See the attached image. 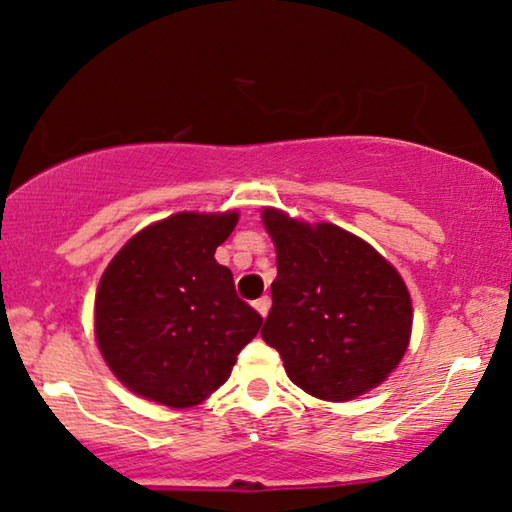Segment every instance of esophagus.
Returning a JSON list of instances; mask_svg holds the SVG:
<instances>
[{"instance_id":"1","label":"esophagus","mask_w":512,"mask_h":512,"mask_svg":"<svg viewBox=\"0 0 512 512\" xmlns=\"http://www.w3.org/2000/svg\"><path fill=\"white\" fill-rule=\"evenodd\" d=\"M270 306H272L270 297H261V299L254 301V308L258 310V315H261V317H267V312H270Z\"/></svg>"}]
</instances>
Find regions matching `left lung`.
<instances>
[{
  "label": "left lung",
  "instance_id": "obj_1",
  "mask_svg": "<svg viewBox=\"0 0 512 512\" xmlns=\"http://www.w3.org/2000/svg\"><path fill=\"white\" fill-rule=\"evenodd\" d=\"M261 218L279 270L261 335L288 378L330 402L378 387L405 355L414 321L396 267L337 224L299 222L270 206Z\"/></svg>",
  "mask_w": 512,
  "mask_h": 512
}]
</instances>
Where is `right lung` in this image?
Instances as JSON below:
<instances>
[{
  "instance_id": "add662e5",
  "label": "right lung",
  "mask_w": 512,
  "mask_h": 512,
  "mask_svg": "<svg viewBox=\"0 0 512 512\" xmlns=\"http://www.w3.org/2000/svg\"><path fill=\"white\" fill-rule=\"evenodd\" d=\"M238 211L175 213L125 242L101 276L94 333L125 387L186 409L222 387L263 317L236 294L213 254Z\"/></svg>"
}]
</instances>
